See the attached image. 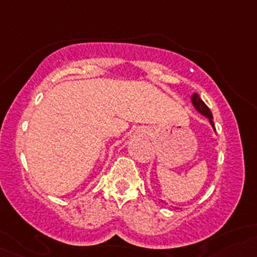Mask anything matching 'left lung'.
<instances>
[{
  "label": "left lung",
  "instance_id": "1",
  "mask_svg": "<svg viewBox=\"0 0 257 257\" xmlns=\"http://www.w3.org/2000/svg\"><path fill=\"white\" fill-rule=\"evenodd\" d=\"M190 100H191V104H193V107L195 108L196 112L200 113L201 115H204V116H205V118H208L210 125L212 126V129H214V132H216V131H215L214 121H212V114H211V112H210L209 108L206 107L205 103H204L203 100H201V98L199 97V95L196 94V93H194V94H191ZM162 201H163V200H162Z\"/></svg>",
  "mask_w": 257,
  "mask_h": 257
}]
</instances>
